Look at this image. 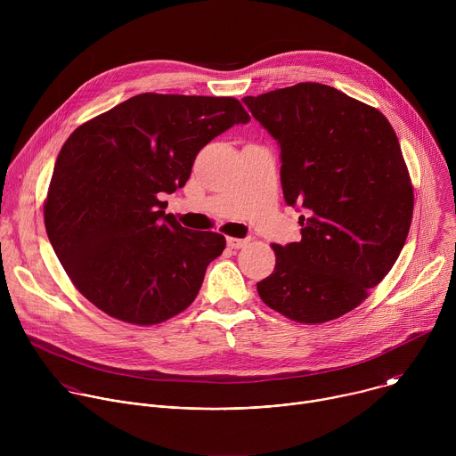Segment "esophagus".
<instances>
[{
  "label": "esophagus",
  "instance_id": "esophagus-1",
  "mask_svg": "<svg viewBox=\"0 0 456 456\" xmlns=\"http://www.w3.org/2000/svg\"><path fill=\"white\" fill-rule=\"evenodd\" d=\"M247 243H248L247 238H232V236L227 238V247H231V248H241V247H245Z\"/></svg>",
  "mask_w": 456,
  "mask_h": 456
}]
</instances>
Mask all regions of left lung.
<instances>
[{"mask_svg": "<svg viewBox=\"0 0 456 456\" xmlns=\"http://www.w3.org/2000/svg\"><path fill=\"white\" fill-rule=\"evenodd\" d=\"M281 150V187L301 204V241L273 243L274 273L262 301L321 324L357 308L392 271L413 218V185L399 139L373 106L299 83L243 97Z\"/></svg>", "mask_w": 456, "mask_h": 456, "instance_id": "obj_1", "label": "left lung"}]
</instances>
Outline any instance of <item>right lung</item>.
Segmentation results:
<instances>
[{
  "instance_id": "1",
  "label": "right lung",
  "mask_w": 456,
  "mask_h": 456,
  "mask_svg": "<svg viewBox=\"0 0 456 456\" xmlns=\"http://www.w3.org/2000/svg\"><path fill=\"white\" fill-rule=\"evenodd\" d=\"M250 117L234 97L141 94L86 120L62 144L43 206L48 240L99 310L151 327L197 297L224 234L189 231L162 192L191 176L199 151Z\"/></svg>"
}]
</instances>
